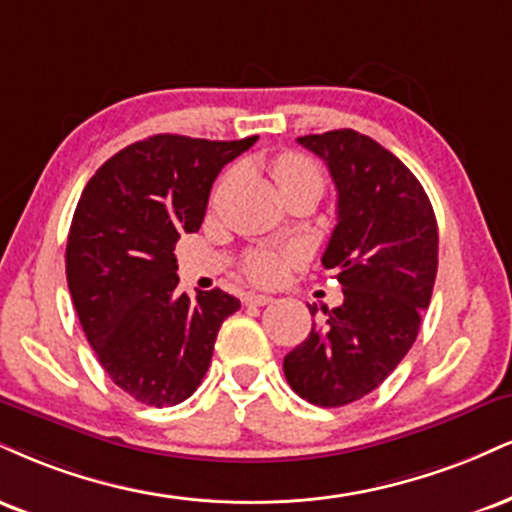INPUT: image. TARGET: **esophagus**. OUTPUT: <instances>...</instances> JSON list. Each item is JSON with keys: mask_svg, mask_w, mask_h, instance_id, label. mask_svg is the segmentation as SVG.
I'll return each mask as SVG.
<instances>
[{"mask_svg": "<svg viewBox=\"0 0 512 512\" xmlns=\"http://www.w3.org/2000/svg\"><path fill=\"white\" fill-rule=\"evenodd\" d=\"M272 295H262V293H245L243 303L245 305H269L272 303Z\"/></svg>", "mask_w": 512, "mask_h": 512, "instance_id": "obj_1", "label": "esophagus"}]
</instances>
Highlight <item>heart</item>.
<instances>
[{"instance_id":"obj_1","label":"heart","mask_w":512,"mask_h":512,"mask_svg":"<svg viewBox=\"0 0 512 512\" xmlns=\"http://www.w3.org/2000/svg\"><path fill=\"white\" fill-rule=\"evenodd\" d=\"M272 174L279 188L288 186V183L293 181H300V178H317V181H322L317 166L303 155H281L272 164ZM293 260L295 252L260 250L248 257V262H245V274H248L250 281L262 283V286H272V283H279L283 279V274L288 272Z\"/></svg>"}]
</instances>
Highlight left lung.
Returning a JSON list of instances; mask_svg holds the SVG:
<instances>
[{
    "label": "left lung",
    "instance_id": "8db88e82",
    "mask_svg": "<svg viewBox=\"0 0 512 512\" xmlns=\"http://www.w3.org/2000/svg\"><path fill=\"white\" fill-rule=\"evenodd\" d=\"M338 193V224L322 264L343 303L312 322L283 357V374L307 403L338 408L372 393L420 334L439 264V226L422 183L393 152L353 128L303 135ZM310 307L315 317L317 305Z\"/></svg>",
    "mask_w": 512,
    "mask_h": 512
}]
</instances>
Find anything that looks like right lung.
I'll use <instances>...</instances> for the list:
<instances>
[{
    "label": "right lung",
    "instance_id": "1",
    "mask_svg": "<svg viewBox=\"0 0 512 512\" xmlns=\"http://www.w3.org/2000/svg\"><path fill=\"white\" fill-rule=\"evenodd\" d=\"M255 140L152 135L107 159L80 195L66 281L104 372L140 403L193 396L221 324L240 307L219 288L178 293L174 248L202 226L219 171Z\"/></svg>",
    "mask_w": 512,
    "mask_h": 512
}]
</instances>
